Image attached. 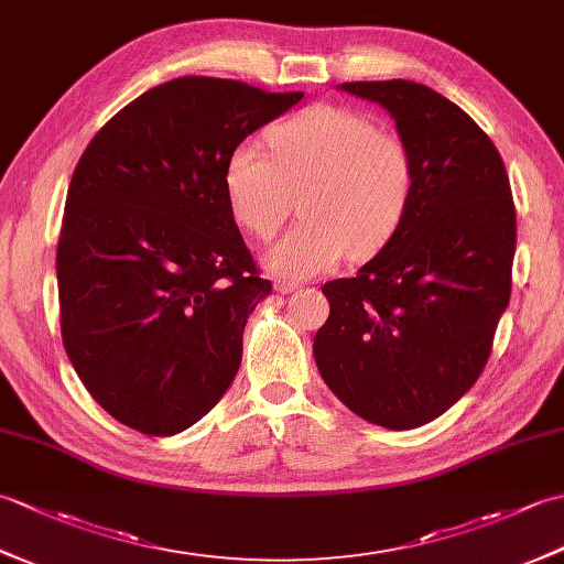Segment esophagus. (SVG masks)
<instances>
[{
	"label": "esophagus",
	"instance_id": "obj_1",
	"mask_svg": "<svg viewBox=\"0 0 564 564\" xmlns=\"http://www.w3.org/2000/svg\"><path fill=\"white\" fill-rule=\"evenodd\" d=\"M273 289H275V293H281V295H285V293H293V291H297L301 289V285L297 283H293V281H285V279H279L273 283Z\"/></svg>",
	"mask_w": 564,
	"mask_h": 564
}]
</instances>
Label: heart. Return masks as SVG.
<instances>
[{"label":"heart","instance_id":"heart-1","mask_svg":"<svg viewBox=\"0 0 564 564\" xmlns=\"http://www.w3.org/2000/svg\"><path fill=\"white\" fill-rule=\"evenodd\" d=\"M271 154L251 142L225 162V194L237 223L271 237L301 194L303 220L263 251L281 279H310L346 251L373 257L398 230L414 196V162L398 135L341 106H310L267 133Z\"/></svg>","mask_w":564,"mask_h":564}]
</instances>
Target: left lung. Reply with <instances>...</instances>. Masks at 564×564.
I'll use <instances>...</instances> for the list:
<instances>
[{
  "mask_svg": "<svg viewBox=\"0 0 564 564\" xmlns=\"http://www.w3.org/2000/svg\"><path fill=\"white\" fill-rule=\"evenodd\" d=\"M390 113L414 162L398 230L354 279L322 285L329 317L315 334L322 380L354 414L414 429L475 386L511 295L517 210L482 128L424 84L344 82Z\"/></svg>",
  "mask_w": 564,
  "mask_h": 564,
  "instance_id": "8db88e82",
  "label": "left lung"
}]
</instances>
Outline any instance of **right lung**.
Instances as JSON below:
<instances>
[{"label": "right lung", "mask_w": 564, "mask_h": 564, "mask_svg": "<svg viewBox=\"0 0 564 564\" xmlns=\"http://www.w3.org/2000/svg\"><path fill=\"white\" fill-rule=\"evenodd\" d=\"M301 91L178 77L106 123L72 174L57 242L63 344L116 422L172 436L206 416L271 293L237 230L225 162Z\"/></svg>", "instance_id": "1"}]
</instances>
